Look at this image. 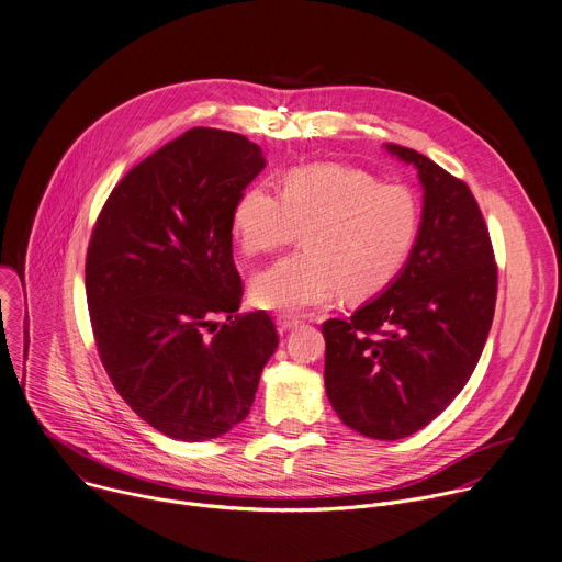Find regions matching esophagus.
Returning <instances> with one entry per match:
<instances>
[{
    "label": "esophagus",
    "instance_id": "esophagus-1",
    "mask_svg": "<svg viewBox=\"0 0 562 562\" xmlns=\"http://www.w3.org/2000/svg\"><path fill=\"white\" fill-rule=\"evenodd\" d=\"M299 324H301V319H299V317H292V315H279V317H277V326H279L281 333L292 330V328H296Z\"/></svg>",
    "mask_w": 562,
    "mask_h": 562
}]
</instances>
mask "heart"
Listing matches in <instances>:
<instances>
[{
  "label": "heart",
  "instance_id": "1",
  "mask_svg": "<svg viewBox=\"0 0 562 562\" xmlns=\"http://www.w3.org/2000/svg\"><path fill=\"white\" fill-rule=\"evenodd\" d=\"M303 229V252L277 261L249 285L252 301L274 313H303L339 290L363 299L389 288L404 270L419 207L402 184L335 165L292 169L281 194L249 187L232 212V232L247 257L272 255Z\"/></svg>",
  "mask_w": 562,
  "mask_h": 562
}]
</instances>
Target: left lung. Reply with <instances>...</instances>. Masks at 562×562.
Masks as SVG:
<instances>
[{
    "label": "left lung",
    "mask_w": 562,
    "mask_h": 562,
    "mask_svg": "<svg viewBox=\"0 0 562 562\" xmlns=\"http://www.w3.org/2000/svg\"><path fill=\"white\" fill-rule=\"evenodd\" d=\"M417 167L422 225L402 274L348 319H328L326 393L346 426L402 440L464 389L491 330L497 266L469 184L424 154L386 145Z\"/></svg>",
    "instance_id": "1"
}]
</instances>
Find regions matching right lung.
<instances>
[{
    "mask_svg": "<svg viewBox=\"0 0 562 562\" xmlns=\"http://www.w3.org/2000/svg\"><path fill=\"white\" fill-rule=\"evenodd\" d=\"M263 167L245 136L194 127L113 187L91 232L85 283L100 361L132 411L173 440L243 422L279 344L268 313H238L232 257L234 205Z\"/></svg>",
    "mask_w": 562,
    "mask_h": 562,
    "instance_id": "right-lung-1",
    "label": "right lung"
}]
</instances>
